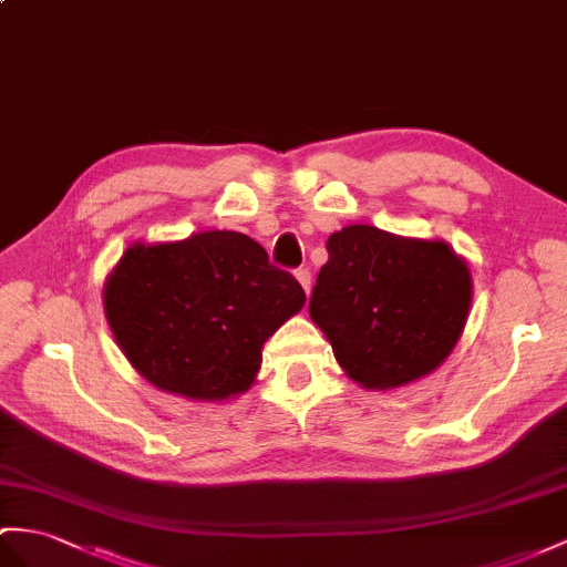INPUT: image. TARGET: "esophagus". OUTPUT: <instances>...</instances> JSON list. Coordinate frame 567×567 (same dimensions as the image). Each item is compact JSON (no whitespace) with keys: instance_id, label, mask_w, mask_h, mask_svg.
<instances>
[{"instance_id":"obj_1","label":"esophagus","mask_w":567,"mask_h":567,"mask_svg":"<svg viewBox=\"0 0 567 567\" xmlns=\"http://www.w3.org/2000/svg\"><path fill=\"white\" fill-rule=\"evenodd\" d=\"M295 278H297L299 285L303 287V292L309 295V292H311V272H309L307 268H297V270H295Z\"/></svg>"}]
</instances>
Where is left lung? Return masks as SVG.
I'll return each instance as SVG.
<instances>
[{
    "instance_id": "8db88e82",
    "label": "left lung",
    "mask_w": 567,
    "mask_h": 567,
    "mask_svg": "<svg viewBox=\"0 0 567 567\" xmlns=\"http://www.w3.org/2000/svg\"><path fill=\"white\" fill-rule=\"evenodd\" d=\"M309 299L338 364L364 388L431 373L467 321L472 278L445 241L402 239L371 225L330 235Z\"/></svg>"
}]
</instances>
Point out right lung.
<instances>
[{"mask_svg": "<svg viewBox=\"0 0 567 567\" xmlns=\"http://www.w3.org/2000/svg\"><path fill=\"white\" fill-rule=\"evenodd\" d=\"M307 295L241 231L134 244L105 285L107 323L134 369L167 393L225 400L244 393L260 347Z\"/></svg>", "mask_w": 567, "mask_h": 567, "instance_id": "obj_1", "label": "right lung"}]
</instances>
